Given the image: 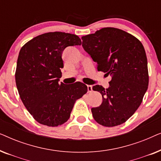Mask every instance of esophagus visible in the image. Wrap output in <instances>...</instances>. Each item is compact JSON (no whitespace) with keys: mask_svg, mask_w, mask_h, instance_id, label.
<instances>
[{"mask_svg":"<svg viewBox=\"0 0 161 161\" xmlns=\"http://www.w3.org/2000/svg\"><path fill=\"white\" fill-rule=\"evenodd\" d=\"M87 89H88V92H91L92 91V86L87 85Z\"/></svg>","mask_w":161,"mask_h":161,"instance_id":"34e87169","label":"esophagus"}]
</instances>
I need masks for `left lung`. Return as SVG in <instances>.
Listing matches in <instances>:
<instances>
[{
  "mask_svg": "<svg viewBox=\"0 0 161 161\" xmlns=\"http://www.w3.org/2000/svg\"><path fill=\"white\" fill-rule=\"evenodd\" d=\"M81 39L98 71L112 78L108 89L100 85L92 87L103 96L102 104L92 108V116L105 127L123 124L140 106L148 88L144 46L133 35L116 28H103Z\"/></svg>",
  "mask_w": 161,
  "mask_h": 161,
  "instance_id": "left-lung-1",
  "label": "left lung"
}]
</instances>
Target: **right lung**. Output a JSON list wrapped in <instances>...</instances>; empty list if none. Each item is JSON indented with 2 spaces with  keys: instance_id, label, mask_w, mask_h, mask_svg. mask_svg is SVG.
<instances>
[{
  "instance_id": "add662e5",
  "label": "right lung",
  "mask_w": 161,
  "mask_h": 161,
  "mask_svg": "<svg viewBox=\"0 0 161 161\" xmlns=\"http://www.w3.org/2000/svg\"><path fill=\"white\" fill-rule=\"evenodd\" d=\"M80 44L77 35L56 31L34 37L20 49L16 86L26 109L42 125H63L69 119L75 101L87 92L86 85L81 82L58 83L64 50Z\"/></svg>"
}]
</instances>
